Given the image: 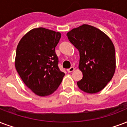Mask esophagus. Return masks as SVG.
<instances>
[{"label": "esophagus", "mask_w": 127, "mask_h": 127, "mask_svg": "<svg viewBox=\"0 0 127 127\" xmlns=\"http://www.w3.org/2000/svg\"><path fill=\"white\" fill-rule=\"evenodd\" d=\"M74 67H70V68H68L67 69V71H68V72H72V71H74Z\"/></svg>", "instance_id": "1"}]
</instances>
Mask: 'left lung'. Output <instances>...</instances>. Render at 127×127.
<instances>
[{"mask_svg": "<svg viewBox=\"0 0 127 127\" xmlns=\"http://www.w3.org/2000/svg\"><path fill=\"white\" fill-rule=\"evenodd\" d=\"M66 36L79 51V68L83 76L77 82L79 88L87 93L100 91L115 71V50L111 40L99 29L88 25L72 29Z\"/></svg>", "mask_w": 127, "mask_h": 127, "instance_id": "1", "label": "left lung"}]
</instances>
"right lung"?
I'll use <instances>...</instances> for the list:
<instances>
[{"mask_svg": "<svg viewBox=\"0 0 127 127\" xmlns=\"http://www.w3.org/2000/svg\"><path fill=\"white\" fill-rule=\"evenodd\" d=\"M61 37L59 32L37 28L27 32L17 46L16 70L25 85L38 96L53 93L64 76L55 53Z\"/></svg>", "mask_w": 127, "mask_h": 127, "instance_id": "right-lung-1", "label": "right lung"}]
</instances>
